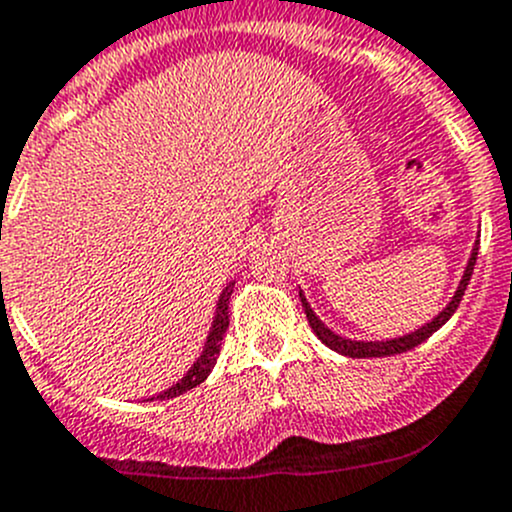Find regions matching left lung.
I'll return each mask as SVG.
<instances>
[{"label":"left lung","mask_w":512,"mask_h":512,"mask_svg":"<svg viewBox=\"0 0 512 512\" xmlns=\"http://www.w3.org/2000/svg\"><path fill=\"white\" fill-rule=\"evenodd\" d=\"M478 248H480V241H475V246H472V253H470V261H467V266H465V274H462L460 284H457V291H455V294H452V299L447 301L445 309H442L440 314L435 316V319L427 321L425 326H420V329H415V332L405 334V337L384 339V342H357V339L339 337V334H334L332 329H329V326H324V321H321L319 316L314 314V309H311V306H309L306 296L299 291L301 306H304L306 319H309V326H311V329H314L316 337H319L321 342H324L329 349H334V352L344 354V357L369 359V357H389V354L410 352V349H415L417 344H422V342H425V339H430L432 334H435L442 324H447V319H450V316L455 314V309H457V306H460L462 296H465L467 284H470L472 269H475V259H478Z\"/></svg>","instance_id":"1"}]
</instances>
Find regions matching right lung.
Wrapping results in <instances>:
<instances>
[{
	"label": "right lung",
	"instance_id": "1",
	"mask_svg": "<svg viewBox=\"0 0 512 512\" xmlns=\"http://www.w3.org/2000/svg\"><path fill=\"white\" fill-rule=\"evenodd\" d=\"M233 284H236V281L226 284V289H223L221 296H218L216 316H213L211 332H208L206 347H203L201 357H198L196 362H193V367L188 369L186 377L178 379V382H175L173 387H168V389H165V392H160L158 397H150V399H173V397H178V394H183V392H188V389L198 387V384H201L203 379H206L208 374H211V369L216 367L218 354H221L223 334H226V329H228V301H231Z\"/></svg>",
	"mask_w": 512,
	"mask_h": 512
}]
</instances>
